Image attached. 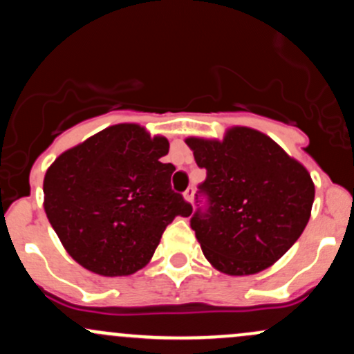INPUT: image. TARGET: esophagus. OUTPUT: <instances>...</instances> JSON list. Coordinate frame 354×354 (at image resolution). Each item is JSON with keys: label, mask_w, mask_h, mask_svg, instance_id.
Masks as SVG:
<instances>
[{"label": "esophagus", "mask_w": 354, "mask_h": 354, "mask_svg": "<svg viewBox=\"0 0 354 354\" xmlns=\"http://www.w3.org/2000/svg\"><path fill=\"white\" fill-rule=\"evenodd\" d=\"M183 196H185L186 201L193 203V198H195V188H193V186H189V188L183 193Z\"/></svg>", "instance_id": "obj_1"}]
</instances>
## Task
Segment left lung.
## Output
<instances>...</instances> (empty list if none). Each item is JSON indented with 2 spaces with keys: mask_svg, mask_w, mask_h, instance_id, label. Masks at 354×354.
I'll return each mask as SVG.
<instances>
[{
  "mask_svg": "<svg viewBox=\"0 0 354 354\" xmlns=\"http://www.w3.org/2000/svg\"><path fill=\"white\" fill-rule=\"evenodd\" d=\"M195 161L207 169L189 225L205 257L228 275L267 269L304 232L314 201L308 169L269 136L234 127L223 141L188 138Z\"/></svg>",
  "mask_w": 354,
  "mask_h": 354,
  "instance_id": "1",
  "label": "left lung"
}]
</instances>
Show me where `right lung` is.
Segmentation results:
<instances>
[{"instance_id":"1","label":"right lung","mask_w":354,"mask_h":354,"mask_svg":"<svg viewBox=\"0 0 354 354\" xmlns=\"http://www.w3.org/2000/svg\"><path fill=\"white\" fill-rule=\"evenodd\" d=\"M169 142L118 124L65 151L45 174V213L70 257L106 277L142 269L174 216L193 208L171 189Z\"/></svg>"}]
</instances>
